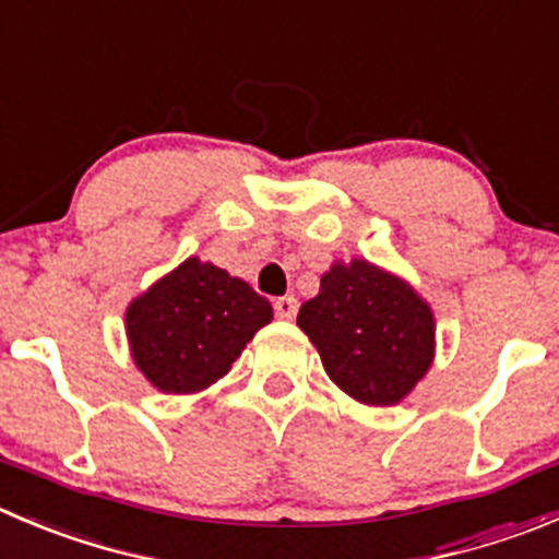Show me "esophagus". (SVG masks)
<instances>
[{
  "label": "esophagus",
  "mask_w": 559,
  "mask_h": 559,
  "mask_svg": "<svg viewBox=\"0 0 559 559\" xmlns=\"http://www.w3.org/2000/svg\"><path fill=\"white\" fill-rule=\"evenodd\" d=\"M296 310H299V305H296L294 296H280V299L274 301V316L280 318V321H290V318H296Z\"/></svg>",
  "instance_id": "34e87169"
}]
</instances>
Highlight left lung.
Masks as SVG:
<instances>
[{
    "instance_id": "obj_1",
    "label": "left lung",
    "mask_w": 559,
    "mask_h": 559,
    "mask_svg": "<svg viewBox=\"0 0 559 559\" xmlns=\"http://www.w3.org/2000/svg\"><path fill=\"white\" fill-rule=\"evenodd\" d=\"M329 379L368 406H392L433 359L430 307L403 280L368 260L332 265L296 318Z\"/></svg>"
}]
</instances>
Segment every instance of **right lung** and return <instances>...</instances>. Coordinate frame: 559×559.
Wrapping results in <instances>:
<instances>
[{
    "label": "right lung",
    "mask_w": 559,
    "mask_h": 559,
    "mask_svg": "<svg viewBox=\"0 0 559 559\" xmlns=\"http://www.w3.org/2000/svg\"><path fill=\"white\" fill-rule=\"evenodd\" d=\"M271 316L243 280L189 258L129 307L126 326L147 381L186 395L222 379Z\"/></svg>",
    "instance_id": "right-lung-1"
}]
</instances>
